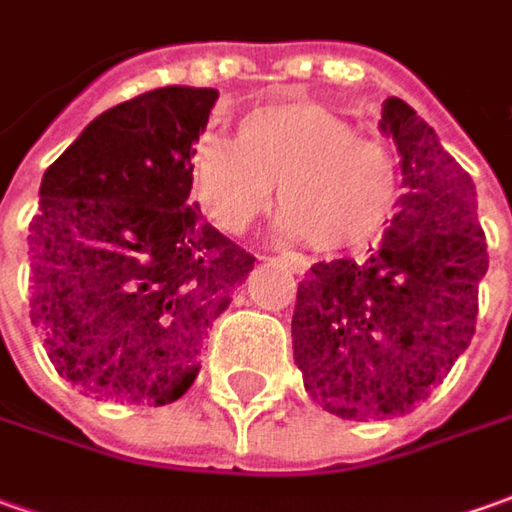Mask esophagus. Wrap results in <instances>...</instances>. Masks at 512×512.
<instances>
[{
    "mask_svg": "<svg viewBox=\"0 0 512 512\" xmlns=\"http://www.w3.org/2000/svg\"><path fill=\"white\" fill-rule=\"evenodd\" d=\"M280 260H283V263H286V266H289L294 274H306L311 269L309 260H306L303 255H297V252H283V255H280Z\"/></svg>",
    "mask_w": 512,
    "mask_h": 512,
    "instance_id": "34e87169",
    "label": "esophagus"
}]
</instances>
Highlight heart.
Wrapping results in <instances>:
<instances>
[{"mask_svg": "<svg viewBox=\"0 0 512 512\" xmlns=\"http://www.w3.org/2000/svg\"><path fill=\"white\" fill-rule=\"evenodd\" d=\"M192 192L229 235L269 209L277 229L317 252L360 249L388 223L399 195L397 158L320 104H263L240 118L238 144L206 135L192 152Z\"/></svg>", "mask_w": 512, "mask_h": 512, "instance_id": "1", "label": "heart"}]
</instances>
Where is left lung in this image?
Masks as SVG:
<instances>
[{"mask_svg":"<svg viewBox=\"0 0 512 512\" xmlns=\"http://www.w3.org/2000/svg\"><path fill=\"white\" fill-rule=\"evenodd\" d=\"M379 130L399 152L397 215L368 260L314 263L291 317L311 399L357 422L408 414L448 377L487 274L473 178L402 98H385Z\"/></svg>","mask_w":512,"mask_h":512,"instance_id":"obj_1","label":"left lung"}]
</instances>
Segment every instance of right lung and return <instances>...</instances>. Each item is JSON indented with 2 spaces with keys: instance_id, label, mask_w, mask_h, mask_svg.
Listing matches in <instances>:
<instances>
[{
  "instance_id": "add662e5",
  "label": "right lung",
  "mask_w": 512,
  "mask_h": 512,
  "mask_svg": "<svg viewBox=\"0 0 512 512\" xmlns=\"http://www.w3.org/2000/svg\"><path fill=\"white\" fill-rule=\"evenodd\" d=\"M215 87H158L96 115L47 167L30 223V320L81 394L169 405L255 257L203 221L192 147Z\"/></svg>"
}]
</instances>
